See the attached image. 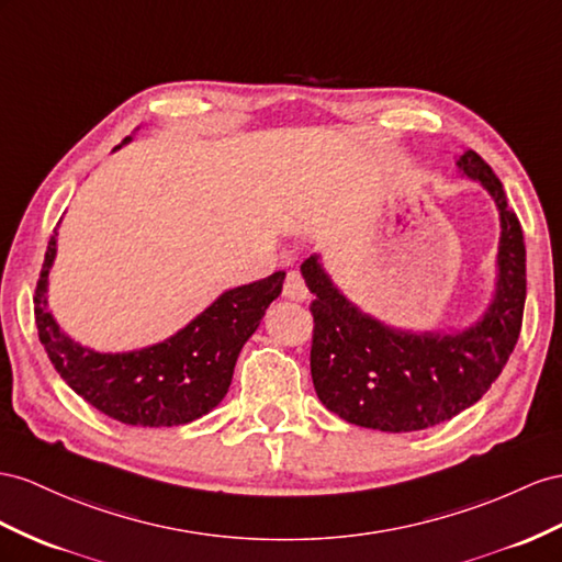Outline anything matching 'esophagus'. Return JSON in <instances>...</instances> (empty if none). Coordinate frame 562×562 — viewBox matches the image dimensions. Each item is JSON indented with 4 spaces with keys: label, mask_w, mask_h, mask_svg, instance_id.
I'll return each mask as SVG.
<instances>
[{
    "label": "esophagus",
    "mask_w": 562,
    "mask_h": 562,
    "mask_svg": "<svg viewBox=\"0 0 562 562\" xmlns=\"http://www.w3.org/2000/svg\"><path fill=\"white\" fill-rule=\"evenodd\" d=\"M282 294H284V299H292V301H306L308 299V286H306L304 278H301L296 270L286 272Z\"/></svg>",
    "instance_id": "1"
}]
</instances>
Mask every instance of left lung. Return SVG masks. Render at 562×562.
<instances>
[{
    "instance_id": "1",
    "label": "left lung",
    "mask_w": 562,
    "mask_h": 562,
    "mask_svg": "<svg viewBox=\"0 0 562 562\" xmlns=\"http://www.w3.org/2000/svg\"><path fill=\"white\" fill-rule=\"evenodd\" d=\"M456 166L492 194L501 218L496 290L477 323L451 335L396 329L363 313L329 280L321 256L301 263L315 294L311 375L327 411L358 427L418 431L463 413L488 392L515 349L527 296L522 227L477 151Z\"/></svg>"
}]
</instances>
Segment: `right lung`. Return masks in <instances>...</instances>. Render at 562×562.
Segmentation results:
<instances>
[{
  "mask_svg": "<svg viewBox=\"0 0 562 562\" xmlns=\"http://www.w3.org/2000/svg\"><path fill=\"white\" fill-rule=\"evenodd\" d=\"M56 235L54 229L33 301L42 347L70 390L109 418L135 427L187 425L218 406L241 347L282 292L284 272L223 292L180 333L154 347L102 353L70 339L47 306Z\"/></svg>",
  "mask_w": 562,
  "mask_h": 562,
  "instance_id": "right-lung-1",
  "label": "right lung"
}]
</instances>
